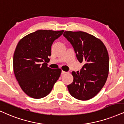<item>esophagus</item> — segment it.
I'll return each instance as SVG.
<instances>
[{
  "label": "esophagus",
  "mask_w": 124,
  "mask_h": 124,
  "mask_svg": "<svg viewBox=\"0 0 124 124\" xmlns=\"http://www.w3.org/2000/svg\"><path fill=\"white\" fill-rule=\"evenodd\" d=\"M67 73V72H66L65 71H62V72H61V74L63 75V74H65Z\"/></svg>",
  "instance_id": "esophagus-1"
}]
</instances>
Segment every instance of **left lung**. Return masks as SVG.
<instances>
[{
    "mask_svg": "<svg viewBox=\"0 0 124 124\" xmlns=\"http://www.w3.org/2000/svg\"><path fill=\"white\" fill-rule=\"evenodd\" d=\"M63 36L73 46L79 62L84 63L80 71L71 73L74 79L67 85L69 92L76 99L90 100L99 93L107 79V49L100 39L87 32L66 31Z\"/></svg>",
    "mask_w": 124,
    "mask_h": 124,
    "instance_id": "left-lung-1",
    "label": "left lung"
}]
</instances>
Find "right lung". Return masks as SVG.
Returning a JSON list of instances; mask_svg holds the SVG:
<instances>
[{
  "mask_svg": "<svg viewBox=\"0 0 124 124\" xmlns=\"http://www.w3.org/2000/svg\"><path fill=\"white\" fill-rule=\"evenodd\" d=\"M63 30H39L22 38L15 48L14 72L22 90L33 98H41L51 92L62 70L47 66L53 42Z\"/></svg>",
  "mask_w": 124,
  "mask_h": 124,
  "instance_id": "right-lung-1",
  "label": "right lung"
}]
</instances>
